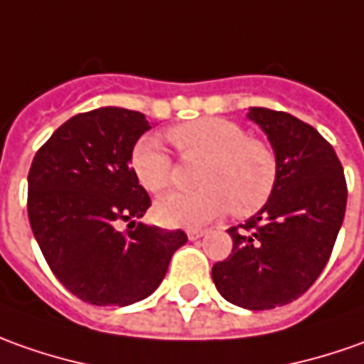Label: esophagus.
<instances>
[{
  "label": "esophagus",
  "instance_id": "1",
  "mask_svg": "<svg viewBox=\"0 0 364 364\" xmlns=\"http://www.w3.org/2000/svg\"><path fill=\"white\" fill-rule=\"evenodd\" d=\"M205 231L203 229H187V237L191 239V241H197V239H201Z\"/></svg>",
  "mask_w": 364,
  "mask_h": 364
}]
</instances>
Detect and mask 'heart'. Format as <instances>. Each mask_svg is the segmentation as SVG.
Returning a JSON list of instances; mask_svg holds the SVG:
<instances>
[{"label": "heart", "mask_w": 364, "mask_h": 364, "mask_svg": "<svg viewBox=\"0 0 364 364\" xmlns=\"http://www.w3.org/2000/svg\"><path fill=\"white\" fill-rule=\"evenodd\" d=\"M185 159H205L197 191H177L155 205V217L167 227H195L213 221L229 209L235 217H251L275 191L279 161L273 147L249 137L245 127L223 117H201L167 131ZM131 167L149 193L167 191L175 179L171 155L155 137H141Z\"/></svg>", "instance_id": "heart-1"}]
</instances>
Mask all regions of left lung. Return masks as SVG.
Here are the masks:
<instances>
[{"instance_id":"1","label":"left lung","mask_w":364,"mask_h":364,"mask_svg":"<svg viewBox=\"0 0 364 364\" xmlns=\"http://www.w3.org/2000/svg\"><path fill=\"white\" fill-rule=\"evenodd\" d=\"M247 117L267 133L279 179L261 211L229 229L233 251L211 275L229 303L265 311L293 303L325 269L345 219L347 181L333 145L309 123L265 107Z\"/></svg>"}]
</instances>
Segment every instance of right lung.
<instances>
[{
    "label": "right lung",
    "mask_w": 364,
    "mask_h": 364,
    "mask_svg": "<svg viewBox=\"0 0 364 364\" xmlns=\"http://www.w3.org/2000/svg\"><path fill=\"white\" fill-rule=\"evenodd\" d=\"M151 129L139 111L99 107L79 113L37 151L27 175V215L59 283L81 301L125 306L161 285L181 229L137 223L151 199L131 153ZM121 220L129 223L121 232Z\"/></svg>",
    "instance_id": "1"
}]
</instances>
